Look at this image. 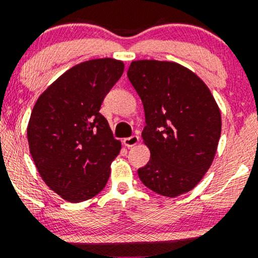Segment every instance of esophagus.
Returning a JSON list of instances; mask_svg holds the SVG:
<instances>
[{
	"label": "esophagus",
	"mask_w": 258,
	"mask_h": 258,
	"mask_svg": "<svg viewBox=\"0 0 258 258\" xmlns=\"http://www.w3.org/2000/svg\"><path fill=\"white\" fill-rule=\"evenodd\" d=\"M138 143H139V137H138V135H132V137L125 138V139L123 140V144L126 148H133V146L137 145Z\"/></svg>",
	"instance_id": "obj_1"
}]
</instances>
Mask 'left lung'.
Returning <instances> with one entry per match:
<instances>
[{
	"instance_id": "left-lung-1",
	"label": "left lung",
	"mask_w": 258,
	"mask_h": 258,
	"mask_svg": "<svg viewBox=\"0 0 258 258\" xmlns=\"http://www.w3.org/2000/svg\"><path fill=\"white\" fill-rule=\"evenodd\" d=\"M128 79L143 102V137L150 160L138 170L155 193L174 198L209 170L221 133V115L207 85L182 65L157 60L130 63Z\"/></svg>"
}]
</instances>
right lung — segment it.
I'll list each match as a JSON object with an SVG mask.
<instances>
[{
  "instance_id": "add662e5",
  "label": "right lung",
  "mask_w": 258,
  "mask_h": 258,
  "mask_svg": "<svg viewBox=\"0 0 258 258\" xmlns=\"http://www.w3.org/2000/svg\"><path fill=\"white\" fill-rule=\"evenodd\" d=\"M123 71L124 63L109 57L79 63L33 108L27 129L30 155L43 181L65 201H87L106 187L121 145L99 109Z\"/></svg>"
}]
</instances>
